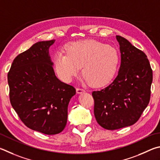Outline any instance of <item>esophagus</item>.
Wrapping results in <instances>:
<instances>
[{"label": "esophagus", "mask_w": 160, "mask_h": 160, "mask_svg": "<svg viewBox=\"0 0 160 160\" xmlns=\"http://www.w3.org/2000/svg\"><path fill=\"white\" fill-rule=\"evenodd\" d=\"M83 93H85V91L82 88H77V93L78 94H82Z\"/></svg>", "instance_id": "1"}]
</instances>
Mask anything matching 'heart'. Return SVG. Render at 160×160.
Here are the masks:
<instances>
[{
	"label": "heart",
	"instance_id": "1",
	"mask_svg": "<svg viewBox=\"0 0 160 160\" xmlns=\"http://www.w3.org/2000/svg\"><path fill=\"white\" fill-rule=\"evenodd\" d=\"M66 54L54 57L55 71L62 80L69 82L82 67L85 80L93 87H102L115 76L119 55L114 48L94 40L73 42L65 47Z\"/></svg>",
	"mask_w": 160,
	"mask_h": 160
}]
</instances>
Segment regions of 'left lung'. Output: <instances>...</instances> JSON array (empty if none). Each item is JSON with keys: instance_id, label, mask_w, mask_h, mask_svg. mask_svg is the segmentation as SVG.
I'll list each match as a JSON object with an SVG mask.
<instances>
[{"instance_id": "1", "label": "left lung", "mask_w": 160, "mask_h": 160, "mask_svg": "<svg viewBox=\"0 0 160 160\" xmlns=\"http://www.w3.org/2000/svg\"><path fill=\"white\" fill-rule=\"evenodd\" d=\"M121 64L111 84L93 91L94 114L105 129L115 130L135 124L150 101L152 71L145 53L124 37L116 36Z\"/></svg>"}]
</instances>
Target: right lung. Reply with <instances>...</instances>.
Here are the masks:
<instances>
[{
  "label": "right lung",
  "instance_id": "1",
  "mask_svg": "<svg viewBox=\"0 0 160 160\" xmlns=\"http://www.w3.org/2000/svg\"><path fill=\"white\" fill-rule=\"evenodd\" d=\"M55 40L39 41L17 56L8 74L10 100L22 122L33 131L54 135L64 130L73 86L55 76L49 48Z\"/></svg>",
  "mask_w": 160,
  "mask_h": 160
}]
</instances>
